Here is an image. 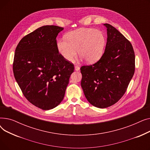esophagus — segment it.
I'll return each instance as SVG.
<instances>
[{
	"instance_id": "esophagus-1",
	"label": "esophagus",
	"mask_w": 150,
	"mask_h": 150,
	"mask_svg": "<svg viewBox=\"0 0 150 150\" xmlns=\"http://www.w3.org/2000/svg\"><path fill=\"white\" fill-rule=\"evenodd\" d=\"M80 70V67H79L77 66H75V70L78 71V70Z\"/></svg>"
}]
</instances>
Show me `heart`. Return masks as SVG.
Wrapping results in <instances>:
<instances>
[{"label":"heart","instance_id":"obj_1","mask_svg":"<svg viewBox=\"0 0 150 150\" xmlns=\"http://www.w3.org/2000/svg\"><path fill=\"white\" fill-rule=\"evenodd\" d=\"M57 44L59 53L67 61H72L77 54L88 63L98 61L103 55L106 44L105 34L93 28H83L71 31Z\"/></svg>","mask_w":150,"mask_h":150}]
</instances>
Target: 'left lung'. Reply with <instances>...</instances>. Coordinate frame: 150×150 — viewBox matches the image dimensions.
Segmentation results:
<instances>
[{
  "mask_svg": "<svg viewBox=\"0 0 150 150\" xmlns=\"http://www.w3.org/2000/svg\"><path fill=\"white\" fill-rule=\"evenodd\" d=\"M107 42L101 58L81 68V86L89 103L99 108L114 105L127 91L135 71V54L131 42L108 23Z\"/></svg>",
  "mask_w": 150,
  "mask_h": 150,
  "instance_id": "obj_1",
  "label": "left lung"
}]
</instances>
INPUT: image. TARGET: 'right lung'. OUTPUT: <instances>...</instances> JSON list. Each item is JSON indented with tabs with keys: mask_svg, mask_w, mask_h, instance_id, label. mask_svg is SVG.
<instances>
[{
	"mask_svg": "<svg viewBox=\"0 0 150 150\" xmlns=\"http://www.w3.org/2000/svg\"><path fill=\"white\" fill-rule=\"evenodd\" d=\"M64 28L44 25L23 37L18 44L13 74L23 96L43 110L60 104L74 66L59 53L57 36Z\"/></svg>",
	"mask_w": 150,
	"mask_h": 150,
	"instance_id": "right-lung-1",
	"label": "right lung"
}]
</instances>
